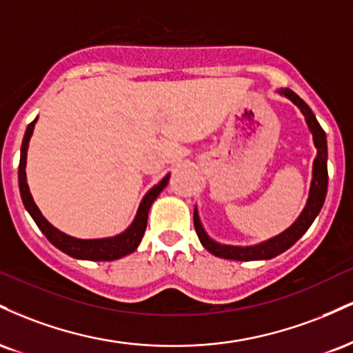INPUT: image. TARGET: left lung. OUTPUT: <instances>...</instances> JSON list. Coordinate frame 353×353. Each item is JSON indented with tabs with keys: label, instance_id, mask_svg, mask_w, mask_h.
Here are the masks:
<instances>
[{
	"label": "left lung",
	"instance_id": "1",
	"mask_svg": "<svg viewBox=\"0 0 353 353\" xmlns=\"http://www.w3.org/2000/svg\"><path fill=\"white\" fill-rule=\"evenodd\" d=\"M277 94L292 101L295 106L301 109L303 117H305L307 128H309V131L312 132V139H314L315 149H317L314 164H312V181L305 208L302 209L301 216L295 219L294 224L290 225V228H287L283 232L277 234V236L267 239V241H262L254 245H230L221 244V242L214 241V239L205 232L199 217V210H197L196 205V208H194V228H196L201 244L204 245L210 254L216 255V257L230 259V261H267V259L277 257L279 254L285 252L289 247H292L295 242L307 232V229L310 228L312 222H314L315 217L319 216L320 209H322L323 202H325L327 185H329V172H327L329 151H327L325 131L320 128L317 117L312 112V109L307 106L305 101L299 98L294 91H290V89L287 88H281L277 89Z\"/></svg>",
	"mask_w": 353,
	"mask_h": 353
}]
</instances>
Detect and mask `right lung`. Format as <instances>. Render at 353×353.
Here are the masks:
<instances>
[{
	"label": "right lung",
	"mask_w": 353,
	"mask_h": 353,
	"mask_svg": "<svg viewBox=\"0 0 353 353\" xmlns=\"http://www.w3.org/2000/svg\"><path fill=\"white\" fill-rule=\"evenodd\" d=\"M38 121V117L26 128L24 132L23 144H21V157H19V168H18V182H19V194H21V199L24 208H26L30 216L33 217L39 230L46 236L48 241L52 245L58 247L61 252L71 255L74 259H81V261H116V259L124 257V255L132 254L137 249V245L143 241V236L145 232V225H148V214L151 209L152 202L157 199L163 189L168 185L169 177L171 174H165V176L157 182L154 188H151L145 192V196L141 201L139 208L132 222L129 224V228L123 230L121 234L112 237H103V239H78L68 236V234L61 232L59 229H56L54 225L43 216L41 210L33 199L30 192V185L26 181V156H28V148H30V139L33 136L34 124Z\"/></svg>",
	"instance_id": "right-lung-1"
}]
</instances>
